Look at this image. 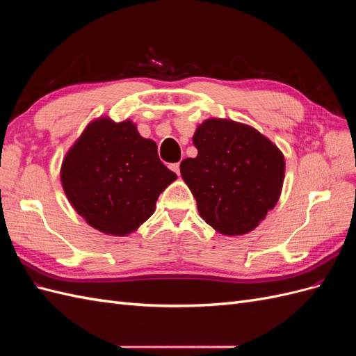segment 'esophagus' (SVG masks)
Segmentation results:
<instances>
[{"instance_id":"34e87169","label":"esophagus","mask_w":356,"mask_h":356,"mask_svg":"<svg viewBox=\"0 0 356 356\" xmlns=\"http://www.w3.org/2000/svg\"><path fill=\"white\" fill-rule=\"evenodd\" d=\"M170 169L174 170L177 175H179V163H172V165H170Z\"/></svg>"}]
</instances>
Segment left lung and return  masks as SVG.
Here are the masks:
<instances>
[{
  "label": "left lung",
  "instance_id": "obj_1",
  "mask_svg": "<svg viewBox=\"0 0 356 356\" xmlns=\"http://www.w3.org/2000/svg\"><path fill=\"white\" fill-rule=\"evenodd\" d=\"M195 159L181 161V177L200 217L225 236L252 232L281 196L285 159L252 126L208 118L193 135Z\"/></svg>",
  "mask_w": 356,
  "mask_h": 356
}]
</instances>
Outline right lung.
Listing matches in <instances>:
<instances>
[{
    "instance_id": "add662e5",
    "label": "right lung",
    "mask_w": 356,
    "mask_h": 356,
    "mask_svg": "<svg viewBox=\"0 0 356 356\" xmlns=\"http://www.w3.org/2000/svg\"><path fill=\"white\" fill-rule=\"evenodd\" d=\"M175 172L161 163L153 139L131 120H92L63 157L62 188L72 208L93 229L127 236L156 211Z\"/></svg>"
}]
</instances>
